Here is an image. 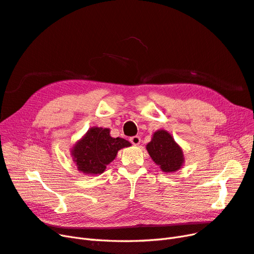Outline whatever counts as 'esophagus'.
Instances as JSON below:
<instances>
[{"instance_id":"34e87169","label":"esophagus","mask_w":254,"mask_h":254,"mask_svg":"<svg viewBox=\"0 0 254 254\" xmlns=\"http://www.w3.org/2000/svg\"><path fill=\"white\" fill-rule=\"evenodd\" d=\"M130 142H131L133 145H139L141 143V137L139 135H134L130 137Z\"/></svg>"}]
</instances>
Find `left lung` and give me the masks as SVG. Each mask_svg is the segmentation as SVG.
Here are the masks:
<instances>
[{"instance_id": "left-lung-1", "label": "left lung", "mask_w": 254, "mask_h": 254, "mask_svg": "<svg viewBox=\"0 0 254 254\" xmlns=\"http://www.w3.org/2000/svg\"><path fill=\"white\" fill-rule=\"evenodd\" d=\"M150 158L164 173H174L184 163L183 151L174 140L172 134L165 130H158L151 141L146 145Z\"/></svg>"}]
</instances>
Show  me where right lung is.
I'll return each mask as SVG.
<instances>
[{"label":"right lung","instance_id":"obj_1","mask_svg":"<svg viewBox=\"0 0 254 254\" xmlns=\"http://www.w3.org/2000/svg\"><path fill=\"white\" fill-rule=\"evenodd\" d=\"M122 137H112L110 129L92 127L72 148L73 161L84 175H99L115 159L118 151L130 146Z\"/></svg>","mask_w":254,"mask_h":254}]
</instances>
